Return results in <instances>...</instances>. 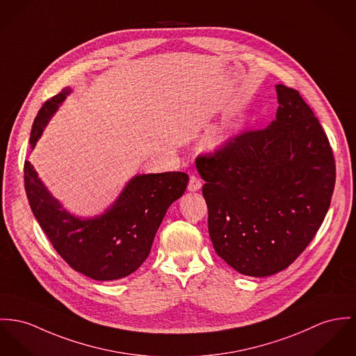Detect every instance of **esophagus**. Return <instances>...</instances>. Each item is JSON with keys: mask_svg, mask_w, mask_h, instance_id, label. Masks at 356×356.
Instances as JSON below:
<instances>
[{"mask_svg": "<svg viewBox=\"0 0 356 356\" xmlns=\"http://www.w3.org/2000/svg\"><path fill=\"white\" fill-rule=\"evenodd\" d=\"M200 188H202V181L199 180V177L191 176V177H190V183H188V191H199Z\"/></svg>", "mask_w": 356, "mask_h": 356, "instance_id": "1", "label": "esophagus"}]
</instances>
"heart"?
Masks as SVG:
<instances>
[{"label": "heart", "mask_w": 356, "mask_h": 356, "mask_svg": "<svg viewBox=\"0 0 356 356\" xmlns=\"http://www.w3.org/2000/svg\"><path fill=\"white\" fill-rule=\"evenodd\" d=\"M234 134H236V133H234L233 130H229V131H226V133L222 136L219 142H220V143H226V142H229L232 138L234 137Z\"/></svg>", "instance_id": "b5f03b06"}]
</instances>
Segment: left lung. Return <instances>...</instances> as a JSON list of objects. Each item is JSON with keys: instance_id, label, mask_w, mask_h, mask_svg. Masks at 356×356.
I'll return each mask as SVG.
<instances>
[{"instance_id": "8db88e82", "label": "left lung", "mask_w": 356, "mask_h": 356, "mask_svg": "<svg viewBox=\"0 0 356 356\" xmlns=\"http://www.w3.org/2000/svg\"><path fill=\"white\" fill-rule=\"evenodd\" d=\"M275 88L279 107L270 126L196 159L217 254L256 277L287 268L309 245L328 213L336 180L318 119L298 90Z\"/></svg>"}]
</instances>
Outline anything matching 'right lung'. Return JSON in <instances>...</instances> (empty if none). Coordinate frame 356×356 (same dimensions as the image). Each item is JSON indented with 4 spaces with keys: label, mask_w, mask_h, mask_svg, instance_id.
<instances>
[{
    "label": "right lung",
    "mask_w": 356,
    "mask_h": 356,
    "mask_svg": "<svg viewBox=\"0 0 356 356\" xmlns=\"http://www.w3.org/2000/svg\"><path fill=\"white\" fill-rule=\"evenodd\" d=\"M70 92L65 88L38 112L29 138L32 150ZM187 184L188 175L183 172L136 175L103 214L82 218L55 199L29 161L24 164V186L35 218L59 256L95 280H116L137 271L150 253L166 210L183 196Z\"/></svg>",
    "instance_id": "right-lung-1"
}]
</instances>
